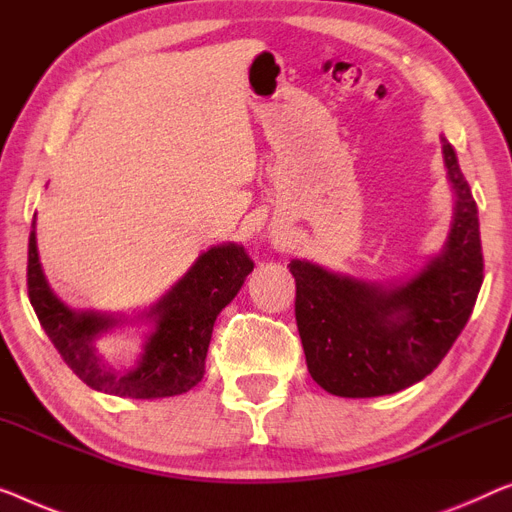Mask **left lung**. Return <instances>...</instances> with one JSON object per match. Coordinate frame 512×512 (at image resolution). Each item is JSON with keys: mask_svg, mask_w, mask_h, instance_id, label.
Instances as JSON below:
<instances>
[{"mask_svg": "<svg viewBox=\"0 0 512 512\" xmlns=\"http://www.w3.org/2000/svg\"><path fill=\"white\" fill-rule=\"evenodd\" d=\"M455 190L446 246L416 276L365 282L292 259L296 326L310 377L340 398H377L407 388L441 363L474 310L483 285L478 207L446 137Z\"/></svg>", "mask_w": 512, "mask_h": 512, "instance_id": "8db88e82", "label": "left lung"}]
</instances>
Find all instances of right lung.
I'll use <instances>...</instances> for the list:
<instances>
[{"instance_id":"obj_1","label":"right lung","mask_w":512,"mask_h":512,"mask_svg":"<svg viewBox=\"0 0 512 512\" xmlns=\"http://www.w3.org/2000/svg\"><path fill=\"white\" fill-rule=\"evenodd\" d=\"M253 269V259L239 243L213 246L197 257L170 292L142 312L154 329L144 338L140 358L131 368H114L96 347L103 333L126 322L124 317L71 310L50 289L38 262L36 216L29 234L27 289L43 331L89 388L119 398L151 400L181 395L200 384L216 317L239 294Z\"/></svg>"}]
</instances>
